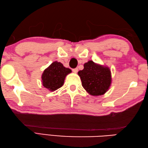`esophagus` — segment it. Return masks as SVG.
<instances>
[{"label": "esophagus", "mask_w": 148, "mask_h": 148, "mask_svg": "<svg viewBox=\"0 0 148 148\" xmlns=\"http://www.w3.org/2000/svg\"><path fill=\"white\" fill-rule=\"evenodd\" d=\"M72 71H73L74 72H75V73H77V72H78V69L77 68L73 69H72Z\"/></svg>", "instance_id": "34e87169"}]
</instances>
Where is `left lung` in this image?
I'll return each instance as SVG.
<instances>
[{"mask_svg": "<svg viewBox=\"0 0 148 148\" xmlns=\"http://www.w3.org/2000/svg\"><path fill=\"white\" fill-rule=\"evenodd\" d=\"M82 86L90 95L99 96L108 92L111 84V72L108 67L90 60L78 72Z\"/></svg>", "mask_w": 148, "mask_h": 148, "instance_id": "8db88e82", "label": "left lung"}]
</instances>
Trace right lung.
<instances>
[{
  "label": "right lung",
  "instance_id": "add662e5",
  "mask_svg": "<svg viewBox=\"0 0 148 148\" xmlns=\"http://www.w3.org/2000/svg\"><path fill=\"white\" fill-rule=\"evenodd\" d=\"M71 72L70 69L65 67L62 63L53 62L42 74V85L49 91H55L63 86L66 76Z\"/></svg>",
  "mask_w": 148,
  "mask_h": 148
}]
</instances>
